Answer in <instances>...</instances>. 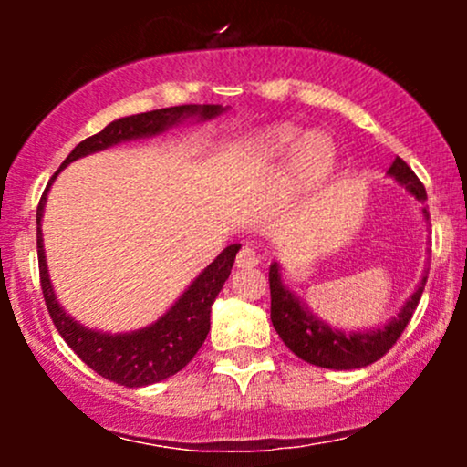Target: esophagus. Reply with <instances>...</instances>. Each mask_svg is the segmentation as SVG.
<instances>
[{
    "instance_id": "esophagus-1",
    "label": "esophagus",
    "mask_w": 467,
    "mask_h": 467,
    "mask_svg": "<svg viewBox=\"0 0 467 467\" xmlns=\"http://www.w3.org/2000/svg\"><path fill=\"white\" fill-rule=\"evenodd\" d=\"M259 261H261V256L256 254V250L250 248V245H244V248L239 250L234 264H237V267H254Z\"/></svg>"
}]
</instances>
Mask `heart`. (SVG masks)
Instances as JSON below:
<instances>
[{
	"instance_id": "heart-1",
	"label": "heart",
	"mask_w": 467,
	"mask_h": 467,
	"mask_svg": "<svg viewBox=\"0 0 467 467\" xmlns=\"http://www.w3.org/2000/svg\"><path fill=\"white\" fill-rule=\"evenodd\" d=\"M294 147L292 153V178L298 184H316L329 175L334 166L336 151L334 144L327 140L320 133H309L298 140V130L292 125H276L270 130L261 131L252 140V149L256 153L276 158V155L287 153Z\"/></svg>"
}]
</instances>
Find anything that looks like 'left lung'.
Instances as JSON below:
<instances>
[{"instance_id":"left-lung-1","label":"left lung","mask_w":467,"mask_h":467,"mask_svg":"<svg viewBox=\"0 0 467 467\" xmlns=\"http://www.w3.org/2000/svg\"><path fill=\"white\" fill-rule=\"evenodd\" d=\"M389 173L395 180L409 189L412 195L420 202H426V189L412 173V169L404 162L401 158H395V162L390 164ZM423 215L428 219L426 208H423ZM426 278H421L420 287L415 289V294L410 296V301L404 305V309L398 314V318H393L384 329L378 331H340L331 329L329 325L318 320L316 316L305 312L301 303L294 298V294L283 285L281 275H278L276 264L270 267V296H272V325H275L276 334L281 336V340L289 347V351L296 353L298 358L309 364L323 368H360L368 367V364L378 362L379 358L387 356L390 347L400 340V336L404 334L406 325L410 323L412 314H415L417 305H420L423 285H426Z\"/></svg>"}]
</instances>
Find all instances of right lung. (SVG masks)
<instances>
[{
	"instance_id": "add662e5",
	"label": "right lung",
	"mask_w": 467,
	"mask_h": 467,
	"mask_svg": "<svg viewBox=\"0 0 467 467\" xmlns=\"http://www.w3.org/2000/svg\"><path fill=\"white\" fill-rule=\"evenodd\" d=\"M222 105H178L164 107V109H153L147 114H136L120 118V120L109 122L103 131L85 138L74 147V151L63 160L67 166L83 155L100 151V149L111 147L131 138L151 136V133L164 131L166 127L175 125L186 116L213 118L222 114ZM58 169V171H61ZM57 171V173H58ZM52 175V180L57 178ZM52 180L47 182L44 195H41L39 206H36V226H41V215L46 206V192L50 189ZM41 228H36V254H39V278L44 301L50 312L52 323L63 340L77 356L88 364L92 371L103 375L109 382L122 384V387L138 389L147 384L162 382L171 378L192 360L200 347L211 331V305L222 292L223 283L228 281L230 270H233L234 256L241 245H228L222 254L213 261L200 276L192 281V285L180 296V301L166 312L158 323L147 327V329L133 331V334L109 336L99 334V331L85 329L83 325L74 323L69 316L63 312L61 305L57 303L55 292H52L50 278H47L44 244H41Z\"/></svg>"
}]
</instances>
